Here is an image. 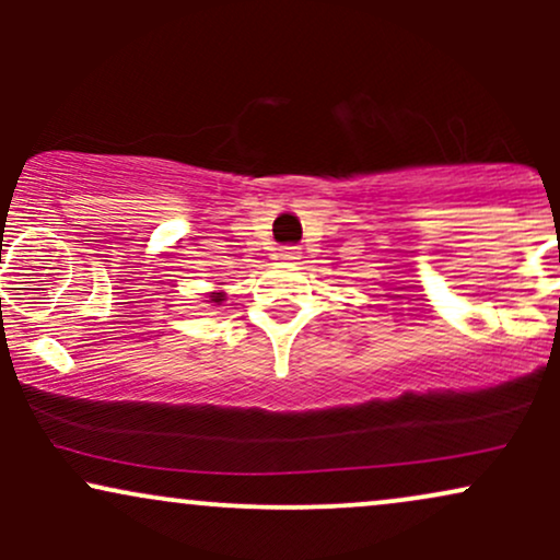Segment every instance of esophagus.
Segmentation results:
<instances>
[{
  "label": "esophagus",
  "mask_w": 560,
  "mask_h": 560,
  "mask_svg": "<svg viewBox=\"0 0 560 560\" xmlns=\"http://www.w3.org/2000/svg\"><path fill=\"white\" fill-rule=\"evenodd\" d=\"M281 262H298L300 260V247H292V244H287V247L279 249V255H276Z\"/></svg>",
  "instance_id": "1"
}]
</instances>
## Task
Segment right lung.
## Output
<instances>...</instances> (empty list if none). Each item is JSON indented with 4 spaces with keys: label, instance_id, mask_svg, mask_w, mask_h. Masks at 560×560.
I'll list each match as a JSON object with an SVG mask.
<instances>
[{
    "label": "right lung",
    "instance_id": "add662e5",
    "mask_svg": "<svg viewBox=\"0 0 560 560\" xmlns=\"http://www.w3.org/2000/svg\"><path fill=\"white\" fill-rule=\"evenodd\" d=\"M221 300H223V292H210L208 302H218V305H221Z\"/></svg>",
    "mask_w": 560,
    "mask_h": 560
}]
</instances>
